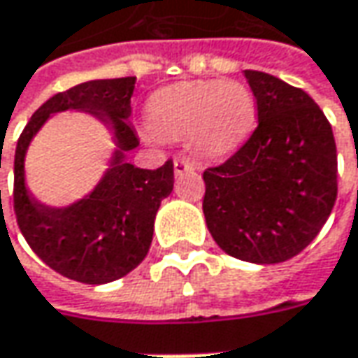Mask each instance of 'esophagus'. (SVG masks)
I'll return each instance as SVG.
<instances>
[{
  "instance_id": "1",
  "label": "esophagus",
  "mask_w": 358,
  "mask_h": 358,
  "mask_svg": "<svg viewBox=\"0 0 358 358\" xmlns=\"http://www.w3.org/2000/svg\"><path fill=\"white\" fill-rule=\"evenodd\" d=\"M173 167H175V175H185V173H193L195 171V165L189 161V159H175L173 161Z\"/></svg>"
}]
</instances>
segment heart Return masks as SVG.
I'll list each match as a JSON object with an SVG mask.
<instances>
[{
    "mask_svg": "<svg viewBox=\"0 0 358 358\" xmlns=\"http://www.w3.org/2000/svg\"><path fill=\"white\" fill-rule=\"evenodd\" d=\"M257 103L249 85L237 79L181 81L153 91L145 121L165 139H185L203 155H223L253 131Z\"/></svg>",
    "mask_w": 358,
    "mask_h": 358,
    "instance_id": "b5f03b06",
    "label": "heart"
}]
</instances>
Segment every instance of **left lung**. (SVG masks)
I'll return each instance as SVG.
<instances>
[{
    "instance_id": "1",
    "label": "left lung",
    "mask_w": 358,
    "mask_h": 358,
    "mask_svg": "<svg viewBox=\"0 0 358 358\" xmlns=\"http://www.w3.org/2000/svg\"><path fill=\"white\" fill-rule=\"evenodd\" d=\"M259 125L233 157L203 173L215 243L257 265L293 259L337 201V145L321 107L299 87L245 69Z\"/></svg>"
}]
</instances>
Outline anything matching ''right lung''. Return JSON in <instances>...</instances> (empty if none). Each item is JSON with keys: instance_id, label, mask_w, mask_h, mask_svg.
<instances>
[{"instance_id": "right-lung-1", "label": "right lung", "mask_w": 358, "mask_h": 358, "mask_svg": "<svg viewBox=\"0 0 358 358\" xmlns=\"http://www.w3.org/2000/svg\"><path fill=\"white\" fill-rule=\"evenodd\" d=\"M133 90L135 77H119L85 81L53 95L31 115L15 149L13 209L23 237L45 265L85 285L117 281L143 261L159 205L173 191V161L155 171L125 161L139 145L127 121ZM63 110L91 113L103 120L114 133V153L87 196L53 208L27 191L24 155L38 129Z\"/></svg>"}]
</instances>
